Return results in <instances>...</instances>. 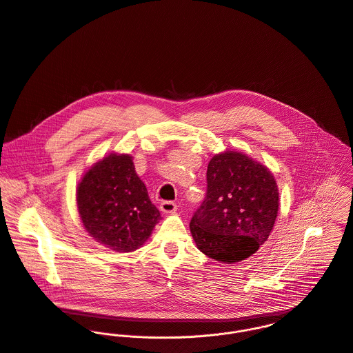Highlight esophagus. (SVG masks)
Masks as SVG:
<instances>
[{
    "instance_id": "obj_1",
    "label": "esophagus",
    "mask_w": 353,
    "mask_h": 353,
    "mask_svg": "<svg viewBox=\"0 0 353 353\" xmlns=\"http://www.w3.org/2000/svg\"><path fill=\"white\" fill-rule=\"evenodd\" d=\"M161 210H162V212L170 214V212H174L177 210V205H176L174 202L166 201V202H162V203H161Z\"/></svg>"
}]
</instances>
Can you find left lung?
<instances>
[{"instance_id": "obj_1", "label": "left lung", "mask_w": 353, "mask_h": 353, "mask_svg": "<svg viewBox=\"0 0 353 353\" xmlns=\"http://www.w3.org/2000/svg\"><path fill=\"white\" fill-rule=\"evenodd\" d=\"M279 187L268 166L236 150L215 154L208 166V194L190 229L209 258L236 263L269 239L279 214Z\"/></svg>"}]
</instances>
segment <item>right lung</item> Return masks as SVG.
Instances as JSON below:
<instances>
[{
    "label": "right lung",
    "mask_w": 353,
    "mask_h": 353,
    "mask_svg": "<svg viewBox=\"0 0 353 353\" xmlns=\"http://www.w3.org/2000/svg\"><path fill=\"white\" fill-rule=\"evenodd\" d=\"M76 203L87 233L116 252L138 250L161 219L130 154L95 162L77 184Z\"/></svg>",
    "instance_id": "1"
}]
</instances>
